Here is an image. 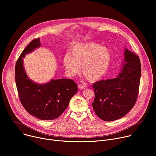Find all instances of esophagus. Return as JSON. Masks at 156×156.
<instances>
[{"instance_id": "esophagus-1", "label": "esophagus", "mask_w": 156, "mask_h": 156, "mask_svg": "<svg viewBox=\"0 0 156 156\" xmlns=\"http://www.w3.org/2000/svg\"><path fill=\"white\" fill-rule=\"evenodd\" d=\"M85 87H86L85 85H83V84H79L78 85V88L79 89H83Z\"/></svg>"}]
</instances>
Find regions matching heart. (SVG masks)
<instances>
[{
	"label": "heart",
	"instance_id": "heart-1",
	"mask_svg": "<svg viewBox=\"0 0 156 156\" xmlns=\"http://www.w3.org/2000/svg\"><path fill=\"white\" fill-rule=\"evenodd\" d=\"M111 58V52L108 48L94 42L81 43L73 47L70 55H64L63 64L69 77L78 74L82 66L83 74L89 81L95 82L105 75Z\"/></svg>",
	"mask_w": 156,
	"mask_h": 156
}]
</instances>
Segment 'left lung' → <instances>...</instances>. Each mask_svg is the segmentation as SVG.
<instances>
[{"label":"left lung","instance_id":"obj_1","mask_svg":"<svg viewBox=\"0 0 156 156\" xmlns=\"http://www.w3.org/2000/svg\"><path fill=\"white\" fill-rule=\"evenodd\" d=\"M121 71L115 78L102 80L92 85L95 98L92 106L103 121H112L125 116L137 99L141 75L138 55L126 49Z\"/></svg>","mask_w":156,"mask_h":156}]
</instances>
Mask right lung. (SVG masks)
I'll return each instance as SVG.
<instances>
[{"label": "right lung", "mask_w": 156, "mask_h": 156, "mask_svg": "<svg viewBox=\"0 0 156 156\" xmlns=\"http://www.w3.org/2000/svg\"><path fill=\"white\" fill-rule=\"evenodd\" d=\"M41 45L40 39H35L21 53L16 64V83L19 99L27 112L41 120L51 121L67 109L70 99L77 92V86L69 79H52L40 84L29 78L23 58Z\"/></svg>", "instance_id": "right-lung-1"}]
</instances>
